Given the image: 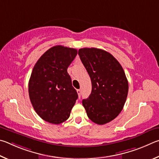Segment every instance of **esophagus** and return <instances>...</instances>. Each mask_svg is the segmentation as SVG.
Here are the masks:
<instances>
[{
    "label": "esophagus",
    "instance_id": "34e87169",
    "mask_svg": "<svg viewBox=\"0 0 159 159\" xmlns=\"http://www.w3.org/2000/svg\"><path fill=\"white\" fill-rule=\"evenodd\" d=\"M77 92L78 93V96H79V97L81 96V90L80 89H77Z\"/></svg>",
    "mask_w": 159,
    "mask_h": 159
}]
</instances>
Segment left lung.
Masks as SVG:
<instances>
[{
	"instance_id": "8db88e82",
	"label": "left lung",
	"mask_w": 159,
	"mask_h": 159,
	"mask_svg": "<svg viewBox=\"0 0 159 159\" xmlns=\"http://www.w3.org/2000/svg\"><path fill=\"white\" fill-rule=\"evenodd\" d=\"M89 75L92 90L82 101L88 117L94 123L105 124L121 112L126 101L129 82L119 61L105 50L82 48L78 51Z\"/></svg>"
}]
</instances>
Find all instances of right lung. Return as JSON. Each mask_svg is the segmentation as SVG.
<instances>
[{
	"instance_id": "obj_1",
	"label": "right lung",
	"mask_w": 159,
	"mask_h": 159,
	"mask_svg": "<svg viewBox=\"0 0 159 159\" xmlns=\"http://www.w3.org/2000/svg\"><path fill=\"white\" fill-rule=\"evenodd\" d=\"M77 50L57 45L41 56L33 69L29 93L36 113L49 123L59 124L69 118L78 95L67 72Z\"/></svg>"
}]
</instances>
